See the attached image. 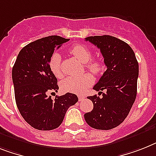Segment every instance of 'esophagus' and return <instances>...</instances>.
I'll list each match as a JSON object with an SVG mask.
<instances>
[{"label":"esophagus","instance_id":"1","mask_svg":"<svg viewBox=\"0 0 156 156\" xmlns=\"http://www.w3.org/2000/svg\"><path fill=\"white\" fill-rule=\"evenodd\" d=\"M84 98H85V96H83V95H79V96H78L79 101H82V100H83Z\"/></svg>","mask_w":156,"mask_h":156}]
</instances>
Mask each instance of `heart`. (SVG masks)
I'll use <instances>...</instances> for the list:
<instances>
[{"label": "heart", "mask_w": 156, "mask_h": 156, "mask_svg": "<svg viewBox=\"0 0 156 156\" xmlns=\"http://www.w3.org/2000/svg\"><path fill=\"white\" fill-rule=\"evenodd\" d=\"M71 55L80 62L85 64V68L95 75H98L102 72L104 64L98 59L91 60L92 52L83 44H75L69 50ZM50 71L56 78L62 77L63 73L60 68V56L58 53H53L48 63ZM93 77L89 73H85L79 76H70L64 79L61 82V88L64 91L82 94L87 87L93 83Z\"/></svg>", "instance_id": "b5f03b06"}]
</instances>
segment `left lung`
Masks as SVG:
<instances>
[{
    "label": "left lung",
    "mask_w": 156,
    "mask_h": 156,
    "mask_svg": "<svg viewBox=\"0 0 156 156\" xmlns=\"http://www.w3.org/2000/svg\"><path fill=\"white\" fill-rule=\"evenodd\" d=\"M85 41L100 48L107 70L93 87L102 97L87 96L93 103V109L84 114V119L95 129H112L125 119L136 100L138 61L132 48L116 37L94 36Z\"/></svg>",
    "instance_id": "1"
}]
</instances>
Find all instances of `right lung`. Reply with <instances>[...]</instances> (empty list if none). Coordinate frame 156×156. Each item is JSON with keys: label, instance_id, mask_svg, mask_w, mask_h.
<instances>
[{"label": "right lung", "instance_id": "obj_1", "mask_svg": "<svg viewBox=\"0 0 156 156\" xmlns=\"http://www.w3.org/2000/svg\"><path fill=\"white\" fill-rule=\"evenodd\" d=\"M59 36H50L31 42L20 50L12 71L16 106L24 119L41 131L53 130L61 124L67 110L78 101L76 95L56 96V77L48 63L54 50L69 41Z\"/></svg>", "mask_w": 156, "mask_h": 156}]
</instances>
